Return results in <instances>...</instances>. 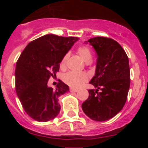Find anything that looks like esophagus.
Returning a JSON list of instances; mask_svg holds the SVG:
<instances>
[{"label": "esophagus", "mask_w": 148, "mask_h": 148, "mask_svg": "<svg viewBox=\"0 0 148 148\" xmlns=\"http://www.w3.org/2000/svg\"><path fill=\"white\" fill-rule=\"evenodd\" d=\"M70 92H78V89H75V88H70Z\"/></svg>", "instance_id": "1"}]
</instances>
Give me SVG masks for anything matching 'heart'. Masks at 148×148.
I'll return each instance as SVG.
<instances>
[{
	"mask_svg": "<svg viewBox=\"0 0 148 148\" xmlns=\"http://www.w3.org/2000/svg\"><path fill=\"white\" fill-rule=\"evenodd\" d=\"M77 53L81 58L88 63L92 59V53L90 49L86 46H81L77 49ZM68 59V55L66 54L61 59L60 63V68L64 70L66 68V61ZM88 80L87 75L84 73H76V72H68L63 76V81L69 86L74 88H78L82 87L84 84Z\"/></svg>",
	"mask_w": 148,
	"mask_h": 148,
	"instance_id": "1",
	"label": "heart"
}]
</instances>
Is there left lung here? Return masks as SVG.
<instances>
[{"label": "left lung", "mask_w": 148, "mask_h": 148, "mask_svg": "<svg viewBox=\"0 0 148 148\" xmlns=\"http://www.w3.org/2000/svg\"><path fill=\"white\" fill-rule=\"evenodd\" d=\"M97 54L95 74L90 84L89 97L82 104L84 113L96 121L114 117L126 103L130 84L129 60L117 41L107 37L87 40Z\"/></svg>", "instance_id": "left-lung-1"}]
</instances>
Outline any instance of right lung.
<instances>
[{"label":"right lung","instance_id":"obj_1","mask_svg":"<svg viewBox=\"0 0 148 148\" xmlns=\"http://www.w3.org/2000/svg\"><path fill=\"white\" fill-rule=\"evenodd\" d=\"M77 37L46 35L29 43L16 63L15 90L23 110L34 120L53 119L61 110L58 97L69 91L59 81L56 90L48 80L59 70L63 57L71 49Z\"/></svg>","mask_w":148,"mask_h":148}]
</instances>
